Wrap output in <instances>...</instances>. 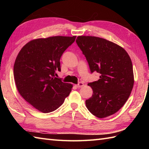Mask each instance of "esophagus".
<instances>
[{
	"label": "esophagus",
	"instance_id": "obj_1",
	"mask_svg": "<svg viewBox=\"0 0 149 149\" xmlns=\"http://www.w3.org/2000/svg\"><path fill=\"white\" fill-rule=\"evenodd\" d=\"M84 86V84H83V83H82V82H79V83L77 85H76V86L77 87V88H81V87H83Z\"/></svg>",
	"mask_w": 149,
	"mask_h": 149
}]
</instances>
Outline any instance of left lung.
Instances as JSON below:
<instances>
[{"label": "left lung", "instance_id": "8db88e82", "mask_svg": "<svg viewBox=\"0 0 149 149\" xmlns=\"http://www.w3.org/2000/svg\"><path fill=\"white\" fill-rule=\"evenodd\" d=\"M76 43L86 58L91 73L100 79L88 83L93 95L86 100L89 111L98 118L112 115L127 100L134 85L131 59L122 47L101 38L79 36Z\"/></svg>", "mask_w": 149, "mask_h": 149}]
</instances>
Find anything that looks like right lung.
<instances>
[{
    "mask_svg": "<svg viewBox=\"0 0 149 149\" xmlns=\"http://www.w3.org/2000/svg\"><path fill=\"white\" fill-rule=\"evenodd\" d=\"M76 36H57L30 41L16 58L13 74L19 93L40 111L47 113L61 106L73 85L56 77L60 58Z\"/></svg>",
    "mask_w": 149,
    "mask_h": 149,
    "instance_id": "add662e5",
    "label": "right lung"
}]
</instances>
